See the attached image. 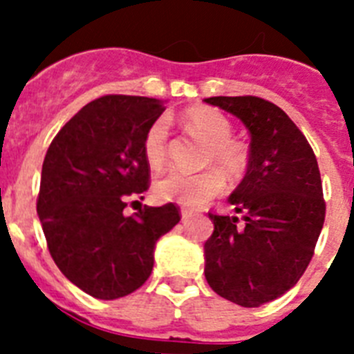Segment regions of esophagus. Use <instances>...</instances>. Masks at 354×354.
I'll use <instances>...</instances> for the list:
<instances>
[{"label": "esophagus", "mask_w": 354, "mask_h": 354, "mask_svg": "<svg viewBox=\"0 0 354 354\" xmlns=\"http://www.w3.org/2000/svg\"><path fill=\"white\" fill-rule=\"evenodd\" d=\"M180 214H183V220L186 221V220H192L193 216H195V212L189 211V209H183V212H180Z\"/></svg>", "instance_id": "1"}]
</instances>
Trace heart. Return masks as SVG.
Listing matches in <instances>:
<instances>
[{
	"mask_svg": "<svg viewBox=\"0 0 354 354\" xmlns=\"http://www.w3.org/2000/svg\"><path fill=\"white\" fill-rule=\"evenodd\" d=\"M184 122L192 133L209 143L207 165L220 167L232 177L245 174L248 167V150L245 143L232 138V124L221 111L209 106H193L184 113ZM170 126L167 118L150 124L143 138V154L152 168H161L168 158ZM225 187V177L220 170L202 174H186L171 170L156 180V196L162 202H177L186 207H200L212 196L220 195Z\"/></svg>",
	"mask_w": 354,
	"mask_h": 354,
	"instance_id": "heart-1",
	"label": "heart"
}]
</instances>
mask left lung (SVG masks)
Segmentation results:
<instances>
[{
	"label": "left lung",
	"instance_id": "1",
	"mask_svg": "<svg viewBox=\"0 0 354 354\" xmlns=\"http://www.w3.org/2000/svg\"><path fill=\"white\" fill-rule=\"evenodd\" d=\"M250 131L245 179L228 202L243 214L209 212L205 280L241 306H261L298 283L310 264L326 214L317 159L283 109L255 95L209 97Z\"/></svg>",
	"mask_w": 354,
	"mask_h": 354
}]
</instances>
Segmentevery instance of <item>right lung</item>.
Here are the masks:
<instances>
[{
	"label": "right lung",
	"instance_id": "right-lung-1",
	"mask_svg": "<svg viewBox=\"0 0 354 354\" xmlns=\"http://www.w3.org/2000/svg\"><path fill=\"white\" fill-rule=\"evenodd\" d=\"M162 111L150 97H99L58 131L44 158L37 212L49 253L93 298L117 299L142 287L156 243L180 221L175 204L124 214L149 189L143 138Z\"/></svg>",
	"mask_w": 354,
	"mask_h": 354
}]
</instances>
